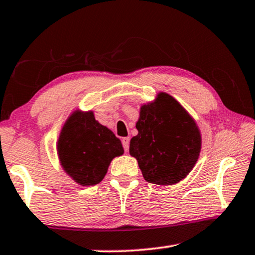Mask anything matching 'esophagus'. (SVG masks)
Here are the masks:
<instances>
[{
	"label": "esophagus",
	"mask_w": 255,
	"mask_h": 255,
	"mask_svg": "<svg viewBox=\"0 0 255 255\" xmlns=\"http://www.w3.org/2000/svg\"><path fill=\"white\" fill-rule=\"evenodd\" d=\"M122 143H123V146H124L125 150H126V152H128V149H129V138L128 137H124L123 139H122Z\"/></svg>",
	"instance_id": "esophagus-1"
}]
</instances>
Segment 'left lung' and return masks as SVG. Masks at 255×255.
Here are the masks:
<instances>
[{"instance_id": "obj_1", "label": "left lung", "mask_w": 255, "mask_h": 255, "mask_svg": "<svg viewBox=\"0 0 255 255\" xmlns=\"http://www.w3.org/2000/svg\"><path fill=\"white\" fill-rule=\"evenodd\" d=\"M138 133L130 139L135 157L149 183L171 185L187 176L199 158L201 133L189 112L166 92L140 107Z\"/></svg>"}]
</instances>
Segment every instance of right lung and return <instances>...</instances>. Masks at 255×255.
Wrapping results in <instances>:
<instances>
[{
    "instance_id": "1",
    "label": "right lung",
    "mask_w": 255,
    "mask_h": 255,
    "mask_svg": "<svg viewBox=\"0 0 255 255\" xmlns=\"http://www.w3.org/2000/svg\"><path fill=\"white\" fill-rule=\"evenodd\" d=\"M56 147L63 170L83 187L100 183L112 159L124 154L119 138L96 120L92 110L72 112Z\"/></svg>"
}]
</instances>
